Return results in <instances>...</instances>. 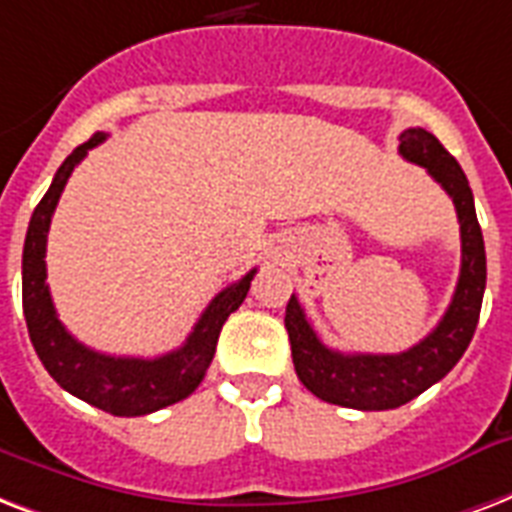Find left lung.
Returning a JSON list of instances; mask_svg holds the SVG:
<instances>
[{
	"label": "left lung",
	"instance_id": "left-lung-1",
	"mask_svg": "<svg viewBox=\"0 0 512 512\" xmlns=\"http://www.w3.org/2000/svg\"><path fill=\"white\" fill-rule=\"evenodd\" d=\"M398 152L403 160L417 162L446 189L457 208L462 235V267L457 291L441 323L414 347L398 355H344L328 350L301 310L296 296L285 307V328L291 339L293 368L301 384L326 403L360 411H387L441 382L457 360L465 355L481 315L486 288V251L475 202L467 176L459 162L425 128H408L400 133Z\"/></svg>",
	"mask_w": 512,
	"mask_h": 512
}]
</instances>
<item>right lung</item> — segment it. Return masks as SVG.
Returning <instances> with one entry per match:
<instances>
[{"instance_id":"1","label":"right lung","mask_w":512,"mask_h":512,"mask_svg":"<svg viewBox=\"0 0 512 512\" xmlns=\"http://www.w3.org/2000/svg\"><path fill=\"white\" fill-rule=\"evenodd\" d=\"M104 138V133H95L63 160L50 189L31 213L23 243V315L42 366L63 390L114 417H144L189 398L197 390V384L211 366L221 326L248 296L256 269L216 293V299L205 307L186 342L168 355L114 358L77 342L55 315L53 296L47 288V232L71 170Z\"/></svg>"}]
</instances>
